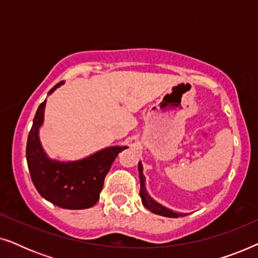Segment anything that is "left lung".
Returning a JSON list of instances; mask_svg holds the SVG:
<instances>
[{
  "label": "left lung",
  "mask_w": 258,
  "mask_h": 258,
  "mask_svg": "<svg viewBox=\"0 0 258 258\" xmlns=\"http://www.w3.org/2000/svg\"><path fill=\"white\" fill-rule=\"evenodd\" d=\"M139 171H140V179H141V199H142V203L143 206L147 208L148 210H150L151 213L161 215V216H165V217H171V218H177V217H183L184 214H178V213H174V211L170 209H167V208L161 206L160 203H157L156 201H154L148 194L147 189H146V177L143 175V167L142 163H139Z\"/></svg>",
  "instance_id": "left-lung-1"
}]
</instances>
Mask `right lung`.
<instances>
[{"instance_id": "obj_1", "label": "right lung", "mask_w": 258, "mask_h": 258, "mask_svg": "<svg viewBox=\"0 0 258 258\" xmlns=\"http://www.w3.org/2000/svg\"><path fill=\"white\" fill-rule=\"evenodd\" d=\"M64 81L49 90L51 94ZM45 101L35 114L28 135L26 156L30 177L40 195L55 206L79 210L95 206L100 199L104 178L115 158L126 147H110L75 162L51 161L44 154L38 139V128L43 123Z\"/></svg>"}]
</instances>
